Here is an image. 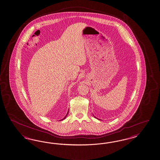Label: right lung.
Masks as SVG:
<instances>
[{
  "label": "right lung",
  "instance_id": "right-lung-1",
  "mask_svg": "<svg viewBox=\"0 0 160 160\" xmlns=\"http://www.w3.org/2000/svg\"><path fill=\"white\" fill-rule=\"evenodd\" d=\"M68 112H69V111H68ZM68 113H67V115H66V117H65V118H63V119H62V120H63V119H65V118H66V116H67V115H68Z\"/></svg>",
  "mask_w": 160,
  "mask_h": 160
}]
</instances>
